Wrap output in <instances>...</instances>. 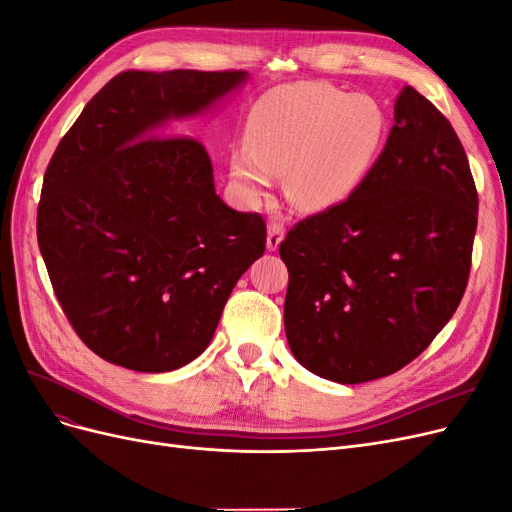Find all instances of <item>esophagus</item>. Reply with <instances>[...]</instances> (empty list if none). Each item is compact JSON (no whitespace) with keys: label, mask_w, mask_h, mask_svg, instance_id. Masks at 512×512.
<instances>
[{"label":"esophagus","mask_w":512,"mask_h":512,"mask_svg":"<svg viewBox=\"0 0 512 512\" xmlns=\"http://www.w3.org/2000/svg\"><path fill=\"white\" fill-rule=\"evenodd\" d=\"M282 241H284V226L277 222H271L267 228V250L275 252Z\"/></svg>","instance_id":"esophagus-1"}]
</instances>
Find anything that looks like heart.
<instances>
[{"mask_svg":"<svg viewBox=\"0 0 512 512\" xmlns=\"http://www.w3.org/2000/svg\"><path fill=\"white\" fill-rule=\"evenodd\" d=\"M384 138L386 115L374 98L324 83L280 87L254 104L247 141L230 151V177L243 200L258 203L284 173L294 207L324 211L359 188Z\"/></svg>","mask_w":512,"mask_h":512,"instance_id":"b5f03b06","label":"heart"}]
</instances>
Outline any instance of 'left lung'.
I'll return each mask as SVG.
<instances>
[{"label":"left lung","instance_id":"1","mask_svg":"<svg viewBox=\"0 0 512 512\" xmlns=\"http://www.w3.org/2000/svg\"><path fill=\"white\" fill-rule=\"evenodd\" d=\"M478 194L448 119L410 85L369 175L280 245L288 346L312 374L361 384L416 359L466 292Z\"/></svg>","mask_w":512,"mask_h":512}]
</instances>
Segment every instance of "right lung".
I'll return each instance as SVG.
<instances>
[{
	"mask_svg": "<svg viewBox=\"0 0 512 512\" xmlns=\"http://www.w3.org/2000/svg\"><path fill=\"white\" fill-rule=\"evenodd\" d=\"M247 81L235 72H121L87 102L44 173L38 245L89 350L145 374L205 352L267 226L215 194L203 143L181 128Z\"/></svg>",
	"mask_w": 512,
	"mask_h": 512,
	"instance_id": "1",
	"label": "right lung"
}]
</instances>
